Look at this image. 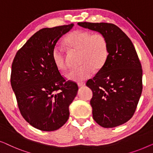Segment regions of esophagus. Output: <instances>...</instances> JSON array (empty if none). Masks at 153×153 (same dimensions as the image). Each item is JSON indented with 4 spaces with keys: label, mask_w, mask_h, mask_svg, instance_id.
Listing matches in <instances>:
<instances>
[{
    "label": "esophagus",
    "mask_w": 153,
    "mask_h": 153,
    "mask_svg": "<svg viewBox=\"0 0 153 153\" xmlns=\"http://www.w3.org/2000/svg\"><path fill=\"white\" fill-rule=\"evenodd\" d=\"M77 85H78L79 87H83L85 86V82H79L77 84Z\"/></svg>",
    "instance_id": "obj_1"
}]
</instances>
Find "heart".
<instances>
[{
  "label": "heart",
  "instance_id": "b5f03b06",
  "mask_svg": "<svg viewBox=\"0 0 153 153\" xmlns=\"http://www.w3.org/2000/svg\"><path fill=\"white\" fill-rule=\"evenodd\" d=\"M65 42L71 48L80 51V64H82L68 73L66 78L69 80L76 82L85 81L93 75L94 68L100 70L105 65L108 57V44L102 34L75 30L66 36ZM52 57L58 69L65 70L67 68L64 51L59 45L53 48Z\"/></svg>",
  "mask_w": 153,
  "mask_h": 153
}]
</instances>
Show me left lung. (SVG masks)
<instances>
[{"label": "left lung", "mask_w": 153, "mask_h": 153, "mask_svg": "<svg viewBox=\"0 0 153 153\" xmlns=\"http://www.w3.org/2000/svg\"><path fill=\"white\" fill-rule=\"evenodd\" d=\"M106 38L105 65L86 85L93 92V118L103 128H114L132 117L142 92V68L134 45L119 27L107 23H77Z\"/></svg>", "instance_id": "obj_1"}]
</instances>
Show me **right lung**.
I'll use <instances>...</instances> for the list:
<instances>
[{
  "instance_id": "right-lung-1",
  "label": "right lung",
  "mask_w": 153,
  "mask_h": 153,
  "mask_svg": "<svg viewBox=\"0 0 153 153\" xmlns=\"http://www.w3.org/2000/svg\"><path fill=\"white\" fill-rule=\"evenodd\" d=\"M74 24L43 28L18 51L12 65L11 85L20 112L29 124L42 131L61 128L69 117L68 107L78 87L66 82L53 60L58 40Z\"/></svg>"
}]
</instances>
